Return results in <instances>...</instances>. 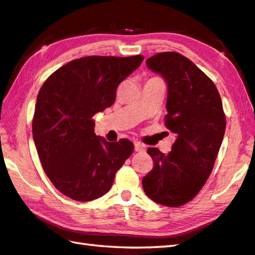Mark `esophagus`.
<instances>
[{"label":"esophagus","mask_w":255,"mask_h":255,"mask_svg":"<svg viewBox=\"0 0 255 255\" xmlns=\"http://www.w3.org/2000/svg\"><path fill=\"white\" fill-rule=\"evenodd\" d=\"M134 150L136 152H141V151L144 150V146L140 142H134Z\"/></svg>","instance_id":"obj_1"}]
</instances>
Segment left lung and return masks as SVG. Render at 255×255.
Returning a JSON list of instances; mask_svg holds the SVG:
<instances>
[{
    "mask_svg": "<svg viewBox=\"0 0 255 255\" xmlns=\"http://www.w3.org/2000/svg\"><path fill=\"white\" fill-rule=\"evenodd\" d=\"M146 66L168 85L164 124L176 141L168 154L148 149L154 166L142 187L153 202L179 207L190 202L211 176L224 137L225 114L213 80L188 58L161 52L149 58Z\"/></svg>",
    "mask_w": 255,
    "mask_h": 255,
    "instance_id": "obj_1",
    "label": "left lung"
}]
</instances>
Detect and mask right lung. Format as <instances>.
<instances>
[{"label":"right lung","mask_w":255,"mask_h":255,"mask_svg":"<svg viewBox=\"0 0 255 255\" xmlns=\"http://www.w3.org/2000/svg\"><path fill=\"white\" fill-rule=\"evenodd\" d=\"M144 57L89 56L49 76L35 103L32 135L52 185L78 202L105 195L134 150L131 141L107 142L94 132L93 116L113 105L116 89Z\"/></svg>","instance_id":"obj_1"}]
</instances>
